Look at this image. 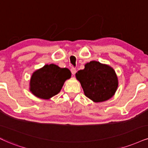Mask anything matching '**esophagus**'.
Segmentation results:
<instances>
[{
	"label": "esophagus",
	"mask_w": 148,
	"mask_h": 148,
	"mask_svg": "<svg viewBox=\"0 0 148 148\" xmlns=\"http://www.w3.org/2000/svg\"><path fill=\"white\" fill-rule=\"evenodd\" d=\"M71 72H72V74H73V75H74L76 72V68H74V67H72V69H71Z\"/></svg>",
	"instance_id": "esophagus-1"
}]
</instances>
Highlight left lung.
Segmentation results:
<instances>
[{
    "label": "left lung",
    "mask_w": 148,
    "mask_h": 148,
    "mask_svg": "<svg viewBox=\"0 0 148 148\" xmlns=\"http://www.w3.org/2000/svg\"><path fill=\"white\" fill-rule=\"evenodd\" d=\"M76 79L81 83L85 95L95 102L110 99L118 87V79L111 67L98 61H91L85 69L78 71Z\"/></svg>",
    "instance_id": "8db88e82"
}]
</instances>
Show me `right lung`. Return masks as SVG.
<instances>
[{
	"label": "right lung",
	"instance_id": "obj_1",
	"mask_svg": "<svg viewBox=\"0 0 148 148\" xmlns=\"http://www.w3.org/2000/svg\"><path fill=\"white\" fill-rule=\"evenodd\" d=\"M70 77L67 68H60L54 64L46 65L32 76L30 91L40 99H49L59 93L64 82Z\"/></svg>",
	"mask_w": 148,
	"mask_h": 148
}]
</instances>
